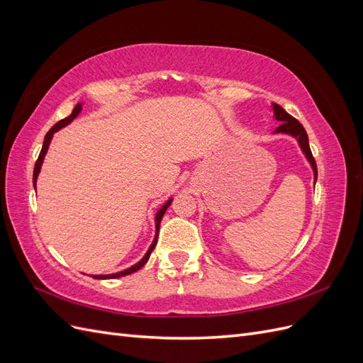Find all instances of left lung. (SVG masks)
I'll return each instance as SVG.
<instances>
[{
	"mask_svg": "<svg viewBox=\"0 0 363 363\" xmlns=\"http://www.w3.org/2000/svg\"><path fill=\"white\" fill-rule=\"evenodd\" d=\"M272 108H274V116H276L277 121H280V125L276 128L274 133H284V135H291L294 136L296 140H298V144L301 147V151L304 152L306 159L309 160L311 167L313 169V175H315V182L318 177V169H316V162L312 156V151L309 147V138H307V133L304 127L296 121L294 116H291L284 108L276 103H272Z\"/></svg>",
	"mask_w": 363,
	"mask_h": 363,
	"instance_id": "left-lung-1",
	"label": "left lung"
}]
</instances>
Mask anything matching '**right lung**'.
I'll return each instance as SVG.
<instances>
[{"label":"right lung","mask_w":363,"mask_h":363,"mask_svg":"<svg viewBox=\"0 0 363 363\" xmlns=\"http://www.w3.org/2000/svg\"><path fill=\"white\" fill-rule=\"evenodd\" d=\"M80 111H82V104L79 103V104H77V106L74 107L72 113H71L68 118H65V119L59 121V123H57L56 125H52V127L50 128L48 133L45 135V140H43V145H42V150H40V155H39V157H38V160H36V164H35V171H33V184H35V188H36L38 175H39V172H40V167H42V163H43V159H45V155H47V151H48V147H50V142H51V139H52V135L56 133V131H59L62 127H65V125H68L69 123H72V119H75V118H77V115L80 113ZM171 203H172V199H169L167 203H164V204L159 208L157 213H156V218H155V219H156V236H155V239H152V244L150 245V248H148V251L145 252V256H144V257H142L138 263H135L133 267H130V268H127V269H124V271H119V272H115V274H104V276H92V277H94V279H98V280L118 279V277L128 276V274H133V272H136L138 269H140L142 267H144L145 263L148 262V259H150V256H151L152 250H155V247H156V244H157V236H159L160 221H162V218H163L164 212H167V208L169 207V204H171Z\"/></svg>","instance_id":"add662e5"}]
</instances>
